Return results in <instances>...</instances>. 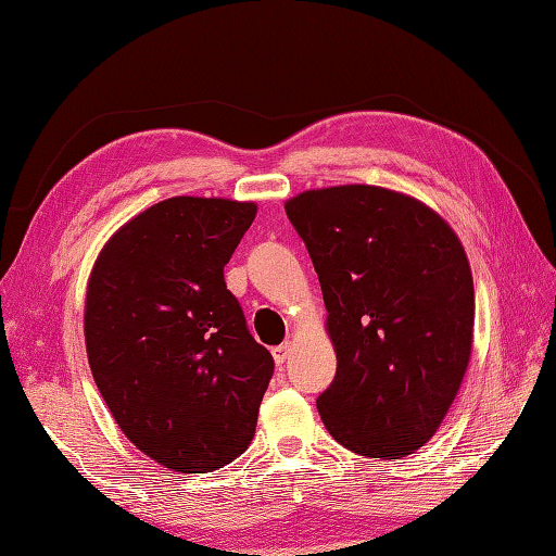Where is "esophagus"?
I'll list each match as a JSON object with an SVG mask.
<instances>
[{
  "label": "esophagus",
  "mask_w": 556,
  "mask_h": 556,
  "mask_svg": "<svg viewBox=\"0 0 556 556\" xmlns=\"http://www.w3.org/2000/svg\"><path fill=\"white\" fill-rule=\"evenodd\" d=\"M289 353H291V341H285V344H281V346L271 349V356H275L277 365H285L287 358H289Z\"/></svg>",
  "instance_id": "1"
}]
</instances>
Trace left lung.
I'll return each instance as SVG.
<instances>
[{"label":"left lung","instance_id":"obj_1","mask_svg":"<svg viewBox=\"0 0 556 556\" xmlns=\"http://www.w3.org/2000/svg\"><path fill=\"white\" fill-rule=\"evenodd\" d=\"M323 287L337 375L317 396L353 454L401 458L440 428L470 361L476 293L458 236L420 200L380 186L291 198Z\"/></svg>","mask_w":556,"mask_h":556}]
</instances>
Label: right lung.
I'll use <instances>...</instances> for the list:
<instances>
[{
  "mask_svg": "<svg viewBox=\"0 0 556 556\" xmlns=\"http://www.w3.org/2000/svg\"><path fill=\"white\" fill-rule=\"evenodd\" d=\"M255 203L179 195L102 248L86 296V349L122 432L179 473H210L251 444L275 372L248 332L224 265Z\"/></svg>",
  "mask_w": 556,
  "mask_h": 556,
  "instance_id": "1",
  "label": "right lung"
}]
</instances>
